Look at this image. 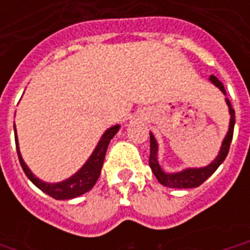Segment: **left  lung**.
I'll use <instances>...</instances> for the list:
<instances>
[{
	"label": "left lung",
	"mask_w": 250,
	"mask_h": 250,
	"mask_svg": "<svg viewBox=\"0 0 250 250\" xmlns=\"http://www.w3.org/2000/svg\"><path fill=\"white\" fill-rule=\"evenodd\" d=\"M210 82L214 84L215 87H218L226 95L225 88L224 84L217 79L215 76H210ZM226 104L229 107V112H230V125H229V131L226 134L225 139L222 142V146L218 152V155L215 158L213 162L208 165L206 167L201 168H186L184 171H179V173H173L168 174L165 173L159 162H158V143L155 141V138L150 132V159H148V165L151 167L152 173L157 177L158 182L162 184L163 186H167V188H198L199 185H202L209 178L211 174L214 173L217 168L220 167V165L225 161L226 155L229 152L230 148L231 139H233V130H234V123H236V115H234V109L231 108V104L229 102V99L226 98Z\"/></svg>",
	"instance_id": "left-lung-1"
}]
</instances>
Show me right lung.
Here are the masks:
<instances>
[{"mask_svg":"<svg viewBox=\"0 0 250 250\" xmlns=\"http://www.w3.org/2000/svg\"><path fill=\"white\" fill-rule=\"evenodd\" d=\"M120 125H116L114 127H111L105 131L102 136V139L99 141L98 146L95 148V151L92 152V155L89 157L85 165L83 166L76 174H73L71 178L65 179L62 182L59 184H46L42 182L40 179L35 177L29 167L25 165L24 159L20 154L19 148V141H17V132H16V127H14V138H16V148H17V154H19L20 165L24 170V173L26 174V177L37 186V188L42 190L44 193L51 195L52 198L55 199H71L76 198L82 194L87 193L91 188L95 186L96 181L99 179L102 167H103L104 158H105V152H107V147H108L109 142L114 138L115 134L119 131Z\"/></svg>","mask_w":250,"mask_h":250,"instance_id":"obj_1","label":"right lung"}]
</instances>
